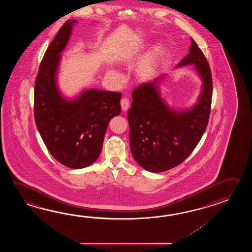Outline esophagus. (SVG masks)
Wrapping results in <instances>:
<instances>
[{
	"label": "esophagus",
	"mask_w": 252,
	"mask_h": 252,
	"mask_svg": "<svg viewBox=\"0 0 252 252\" xmlns=\"http://www.w3.org/2000/svg\"><path fill=\"white\" fill-rule=\"evenodd\" d=\"M121 105H122L123 111H124V112L127 111L128 107H129V100H128V98H123L121 100Z\"/></svg>",
	"instance_id": "1"
}]
</instances>
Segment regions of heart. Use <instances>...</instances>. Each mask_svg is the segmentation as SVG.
<instances>
[{
	"instance_id": "obj_1",
	"label": "heart",
	"mask_w": 252,
	"mask_h": 252,
	"mask_svg": "<svg viewBox=\"0 0 252 252\" xmlns=\"http://www.w3.org/2000/svg\"><path fill=\"white\" fill-rule=\"evenodd\" d=\"M161 49H162V48H161L160 46H157V47L153 49L152 53H151L152 57H157L158 55H159V53L161 52ZM109 75H111L113 78H115V79H119V78H120V75H119L115 71H110V72H109Z\"/></svg>"
}]
</instances>
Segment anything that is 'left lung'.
Returning <instances> with one entry per match:
<instances>
[{
  "label": "left lung",
  "mask_w": 252,
  "mask_h": 252,
  "mask_svg": "<svg viewBox=\"0 0 252 252\" xmlns=\"http://www.w3.org/2000/svg\"><path fill=\"white\" fill-rule=\"evenodd\" d=\"M193 64L202 79V90L193 107L177 111L161 97L165 75L143 83L132 92L128 109L129 147L134 159L153 173L169 170L190 155L203 137L209 121L213 81L207 59L191 38L189 53L177 67Z\"/></svg>",
  "instance_id": "left-lung-1"
}]
</instances>
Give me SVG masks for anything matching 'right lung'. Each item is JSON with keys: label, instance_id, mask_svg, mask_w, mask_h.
Returning a JSON list of instances; mask_svg holds the SVG:
<instances>
[{"label": "right lung", "instance_id": "1", "mask_svg": "<svg viewBox=\"0 0 252 252\" xmlns=\"http://www.w3.org/2000/svg\"><path fill=\"white\" fill-rule=\"evenodd\" d=\"M75 23L77 21L64 22L43 57L35 82L34 117L50 154L64 166L79 169L100 156L108 124L122 111V94L88 89L67 99L59 91L61 52Z\"/></svg>", "mask_w": 252, "mask_h": 252}]
</instances>
